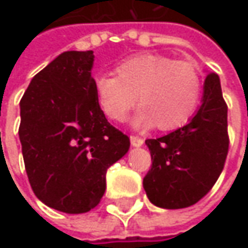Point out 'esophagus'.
<instances>
[{
  "label": "esophagus",
  "mask_w": 248,
  "mask_h": 248,
  "mask_svg": "<svg viewBox=\"0 0 248 248\" xmlns=\"http://www.w3.org/2000/svg\"><path fill=\"white\" fill-rule=\"evenodd\" d=\"M131 145L132 146H135V148H139V146H142L143 145V139L142 138H139V137H135V135H131Z\"/></svg>",
  "instance_id": "34e87169"
}]
</instances>
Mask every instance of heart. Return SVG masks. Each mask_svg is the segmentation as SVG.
Returning <instances> with one entry per match:
<instances>
[{
  "instance_id": "heart-1",
  "label": "heart",
  "mask_w": 248,
  "mask_h": 248,
  "mask_svg": "<svg viewBox=\"0 0 248 248\" xmlns=\"http://www.w3.org/2000/svg\"><path fill=\"white\" fill-rule=\"evenodd\" d=\"M117 76L95 78L100 108L109 119L124 121L138 103L143 109L134 120L137 127L157 125L170 131L193 117L203 93V80L195 64L164 55L132 56L116 69Z\"/></svg>"
}]
</instances>
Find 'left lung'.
<instances>
[{
    "label": "left lung",
    "mask_w": 248,
    "mask_h": 248,
    "mask_svg": "<svg viewBox=\"0 0 248 248\" xmlns=\"http://www.w3.org/2000/svg\"><path fill=\"white\" fill-rule=\"evenodd\" d=\"M152 168L143 178L149 200L178 210L196 204L214 186L229 148L228 106L219 77L208 73L202 106L186 125L157 139H146Z\"/></svg>",
    "instance_id": "obj_1"
}]
</instances>
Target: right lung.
Here are the masks:
<instances>
[{
    "instance_id": "1",
    "label": "right lung",
    "mask_w": 248,
    "mask_h": 248,
    "mask_svg": "<svg viewBox=\"0 0 248 248\" xmlns=\"http://www.w3.org/2000/svg\"><path fill=\"white\" fill-rule=\"evenodd\" d=\"M92 51H67L37 73L20 100L19 138L34 195L67 214L88 213L106 190V171L129 138L102 111Z\"/></svg>"
}]
</instances>
